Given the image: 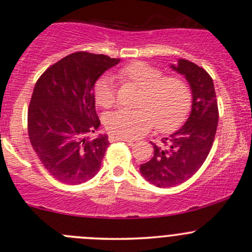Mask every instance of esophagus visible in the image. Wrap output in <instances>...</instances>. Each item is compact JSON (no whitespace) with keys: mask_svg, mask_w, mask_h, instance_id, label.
I'll return each mask as SVG.
<instances>
[{"mask_svg":"<svg viewBox=\"0 0 252 252\" xmlns=\"http://www.w3.org/2000/svg\"><path fill=\"white\" fill-rule=\"evenodd\" d=\"M109 141H110V142H116V141H124V142L128 143L129 146H132V144H134V141H132V140H126V138H121V137H117V136H114V135H110V136H109Z\"/></svg>","mask_w":252,"mask_h":252,"instance_id":"obj_1","label":"esophagus"}]
</instances>
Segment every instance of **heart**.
Returning a JSON list of instances; mask_svg holds the SVG:
<instances>
[{
  "instance_id": "b5f03b06",
  "label": "heart",
  "mask_w": 252,
  "mask_h": 252,
  "mask_svg": "<svg viewBox=\"0 0 252 252\" xmlns=\"http://www.w3.org/2000/svg\"><path fill=\"white\" fill-rule=\"evenodd\" d=\"M123 82L141 90L137 110H117L104 118L110 135L137 138L153 126L158 131H174L186 121L192 106V92L186 80L178 76L163 77V72L144 62H134L118 70ZM94 99L104 109L116 103V91L111 77L103 76L94 88Z\"/></svg>"
}]
</instances>
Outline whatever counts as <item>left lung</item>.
<instances>
[{
    "mask_svg": "<svg viewBox=\"0 0 252 252\" xmlns=\"http://www.w3.org/2000/svg\"><path fill=\"white\" fill-rule=\"evenodd\" d=\"M173 70L184 74L192 90V111L178 131L154 147V156L141 164V174L158 187H173L189 180L206 160L218 126V104L212 78L204 68L179 59Z\"/></svg>",
    "mask_w": 252,
    "mask_h": 252,
    "instance_id": "1",
    "label": "left lung"
}]
</instances>
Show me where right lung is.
Wrapping results in <instances>:
<instances>
[{
  "label": "right lung",
  "mask_w": 252,
  "mask_h": 252,
  "mask_svg": "<svg viewBox=\"0 0 252 252\" xmlns=\"http://www.w3.org/2000/svg\"><path fill=\"white\" fill-rule=\"evenodd\" d=\"M120 59L76 52L50 66L34 86L28 136L42 166L57 180L78 185L99 172L109 147L106 135L90 138L100 121L94 86Z\"/></svg>",
  "instance_id": "1"
}]
</instances>
